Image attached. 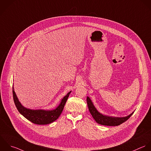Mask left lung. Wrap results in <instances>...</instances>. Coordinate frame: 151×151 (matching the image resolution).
Segmentation results:
<instances>
[{
    "mask_svg": "<svg viewBox=\"0 0 151 151\" xmlns=\"http://www.w3.org/2000/svg\"><path fill=\"white\" fill-rule=\"evenodd\" d=\"M88 106L89 108V111L92 115L93 119L95 121L101 125H106V126H118L122 123L127 121L134 114L132 112L129 115L126 117H112V116H108L106 115H104L100 112H99L96 108L94 106L92 101L91 99L88 96L86 99Z\"/></svg>",
    "mask_w": 151,
    "mask_h": 151,
    "instance_id": "8db88e82",
    "label": "left lung"
}]
</instances>
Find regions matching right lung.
Segmentation results:
<instances>
[{"label": "right lung", "mask_w": 151, "mask_h": 151, "mask_svg": "<svg viewBox=\"0 0 151 151\" xmlns=\"http://www.w3.org/2000/svg\"><path fill=\"white\" fill-rule=\"evenodd\" d=\"M70 92L71 91L62 98L60 104L55 109L51 111L33 110L26 108L22 105L13 88V101L18 111L27 120L37 125H47L56 121L62 114Z\"/></svg>", "instance_id": "right-lung-1"}]
</instances>
